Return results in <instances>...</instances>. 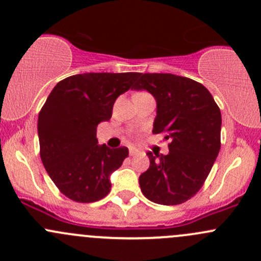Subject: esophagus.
<instances>
[{
	"mask_svg": "<svg viewBox=\"0 0 261 261\" xmlns=\"http://www.w3.org/2000/svg\"><path fill=\"white\" fill-rule=\"evenodd\" d=\"M138 154V151H136L135 149H133V147H131L130 149V156H134V155H136Z\"/></svg>",
	"mask_w": 261,
	"mask_h": 261,
	"instance_id": "obj_1",
	"label": "esophagus"
}]
</instances>
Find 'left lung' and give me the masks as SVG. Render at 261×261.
I'll list each match as a JSON object with an SVG mask.
<instances>
[{"label": "left lung", "instance_id": "obj_1", "mask_svg": "<svg viewBox=\"0 0 261 261\" xmlns=\"http://www.w3.org/2000/svg\"><path fill=\"white\" fill-rule=\"evenodd\" d=\"M133 89L147 91L156 101L152 133L169 140L167 155L147 151L150 167L139 177L149 201L174 206L201 189L221 147V112L208 89L169 73L139 74Z\"/></svg>", "mask_w": 261, "mask_h": 261}]
</instances>
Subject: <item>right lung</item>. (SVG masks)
I'll return each instance as SVG.
<instances>
[{
	"label": "right lung",
	"mask_w": 261,
	"mask_h": 261,
	"mask_svg": "<svg viewBox=\"0 0 261 261\" xmlns=\"http://www.w3.org/2000/svg\"><path fill=\"white\" fill-rule=\"evenodd\" d=\"M140 73H83L60 81L38 118L40 156L49 177L72 201L91 203L111 191V174L128 156L99 145L97 125L109 121L120 94Z\"/></svg>",
	"instance_id": "1"
}]
</instances>
